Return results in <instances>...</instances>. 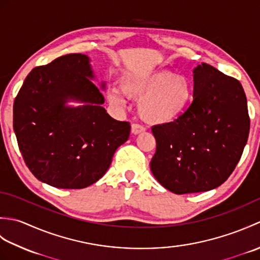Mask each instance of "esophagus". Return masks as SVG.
Masks as SVG:
<instances>
[{
    "instance_id": "esophagus-1",
    "label": "esophagus",
    "mask_w": 260,
    "mask_h": 260,
    "mask_svg": "<svg viewBox=\"0 0 260 260\" xmlns=\"http://www.w3.org/2000/svg\"><path fill=\"white\" fill-rule=\"evenodd\" d=\"M144 132H145V127L143 126V125L137 124V123L132 124V133H133L134 135L144 133Z\"/></svg>"
}]
</instances>
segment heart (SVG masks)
I'll list each match as a JSON object with an SVG mask.
<instances>
[{
    "mask_svg": "<svg viewBox=\"0 0 260 260\" xmlns=\"http://www.w3.org/2000/svg\"><path fill=\"white\" fill-rule=\"evenodd\" d=\"M121 90L127 96L140 99L139 114L143 120L154 125L169 124L185 112L192 99V86L185 76L172 71L150 70L125 77ZM109 103L124 107L126 99L118 90L108 93Z\"/></svg>",
    "mask_w": 260,
    "mask_h": 260,
    "instance_id": "obj_1",
    "label": "heart"
}]
</instances>
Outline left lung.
Here are the masks:
<instances>
[{
	"mask_svg": "<svg viewBox=\"0 0 260 260\" xmlns=\"http://www.w3.org/2000/svg\"><path fill=\"white\" fill-rule=\"evenodd\" d=\"M193 101L180 117L152 127L155 179L175 194L212 190L234 172L249 135L239 80L202 62L193 70Z\"/></svg>",
	"mask_w": 260,
	"mask_h": 260,
	"instance_id": "obj_1",
	"label": "left lung"
}]
</instances>
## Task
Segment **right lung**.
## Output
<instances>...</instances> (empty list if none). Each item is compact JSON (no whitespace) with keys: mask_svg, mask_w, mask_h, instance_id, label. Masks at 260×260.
I'll use <instances>...</instances> for the list:
<instances>
[{"mask_svg":"<svg viewBox=\"0 0 260 260\" xmlns=\"http://www.w3.org/2000/svg\"><path fill=\"white\" fill-rule=\"evenodd\" d=\"M92 78L86 54H66L32 69L15 97L13 129L20 152L31 173L51 186L95 183L129 137V123L107 114ZM70 99L85 105L66 107Z\"/></svg>","mask_w":260,"mask_h":260,"instance_id":"right-lung-1","label":"right lung"}]
</instances>
